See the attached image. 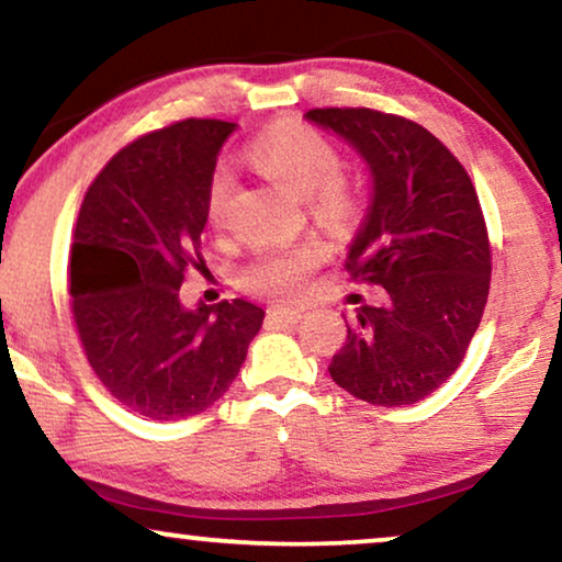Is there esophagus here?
Instances as JSON below:
<instances>
[{
  "instance_id": "obj_1",
  "label": "esophagus",
  "mask_w": 562,
  "mask_h": 562,
  "mask_svg": "<svg viewBox=\"0 0 562 562\" xmlns=\"http://www.w3.org/2000/svg\"><path fill=\"white\" fill-rule=\"evenodd\" d=\"M267 318L272 323H280V326H295L303 318V311L300 307H282V305H274L270 307V313H267Z\"/></svg>"
}]
</instances>
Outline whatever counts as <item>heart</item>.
Wrapping results in <instances>:
<instances>
[{
	"label": "heart",
	"instance_id": "1",
	"mask_svg": "<svg viewBox=\"0 0 562 562\" xmlns=\"http://www.w3.org/2000/svg\"><path fill=\"white\" fill-rule=\"evenodd\" d=\"M247 160L274 183L288 188L297 199H305L318 224L349 228L359 216V191L341 172V157L336 147L313 126L295 120L272 124L247 145ZM232 172L216 168L205 191V216L218 226L232 199ZM323 249L305 241L295 247H267L244 267V284L262 295L295 300L305 292L307 280L321 265Z\"/></svg>",
	"mask_w": 562,
	"mask_h": 562
}]
</instances>
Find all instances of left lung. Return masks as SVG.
Returning a JSON list of instances; mask_svg holds the SVG:
<instances>
[{
	"instance_id": "1",
	"label": "left lung",
	"mask_w": 562,
	"mask_h": 562,
	"mask_svg": "<svg viewBox=\"0 0 562 562\" xmlns=\"http://www.w3.org/2000/svg\"><path fill=\"white\" fill-rule=\"evenodd\" d=\"M307 122L361 155L371 203L346 270L379 284L382 305L357 307L330 379L371 405H415L469 351L484 315L492 251L463 165L425 126L374 109H311Z\"/></svg>"
}]
</instances>
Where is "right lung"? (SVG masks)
<instances>
[{"mask_svg": "<svg viewBox=\"0 0 562 562\" xmlns=\"http://www.w3.org/2000/svg\"><path fill=\"white\" fill-rule=\"evenodd\" d=\"M234 122L186 120L120 149L93 180L70 249L86 359L130 413L183 420L224 397L265 311L247 300L180 303L203 265L205 191Z\"/></svg>", "mask_w": 562, "mask_h": 562, "instance_id": "1", "label": "right lung"}]
</instances>
